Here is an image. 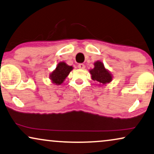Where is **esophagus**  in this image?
I'll use <instances>...</instances> for the list:
<instances>
[{
    "label": "esophagus",
    "instance_id": "1",
    "mask_svg": "<svg viewBox=\"0 0 154 154\" xmlns=\"http://www.w3.org/2000/svg\"><path fill=\"white\" fill-rule=\"evenodd\" d=\"M78 67L79 69H85V65L83 63H79L78 65Z\"/></svg>",
    "mask_w": 154,
    "mask_h": 154
}]
</instances>
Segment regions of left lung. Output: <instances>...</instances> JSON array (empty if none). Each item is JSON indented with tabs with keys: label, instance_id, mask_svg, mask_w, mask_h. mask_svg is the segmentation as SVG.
Returning a JSON list of instances; mask_svg holds the SVG:
<instances>
[{
	"label": "left lung",
	"instance_id": "1",
	"mask_svg": "<svg viewBox=\"0 0 154 154\" xmlns=\"http://www.w3.org/2000/svg\"><path fill=\"white\" fill-rule=\"evenodd\" d=\"M91 78L101 84L109 83L112 80V76L107 69H106L103 63L97 61L94 63V68L90 70Z\"/></svg>",
	"mask_w": 154,
	"mask_h": 154
}]
</instances>
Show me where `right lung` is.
I'll return each instance as SVG.
<instances>
[{
  "mask_svg": "<svg viewBox=\"0 0 154 154\" xmlns=\"http://www.w3.org/2000/svg\"><path fill=\"white\" fill-rule=\"evenodd\" d=\"M72 69V67L66 65V63L64 62L58 63L56 69L51 73L50 77L51 80L56 85H60L63 82Z\"/></svg>",
  "mask_w": 154,
  "mask_h": 154,
  "instance_id": "right-lung-1",
  "label": "right lung"
}]
</instances>
